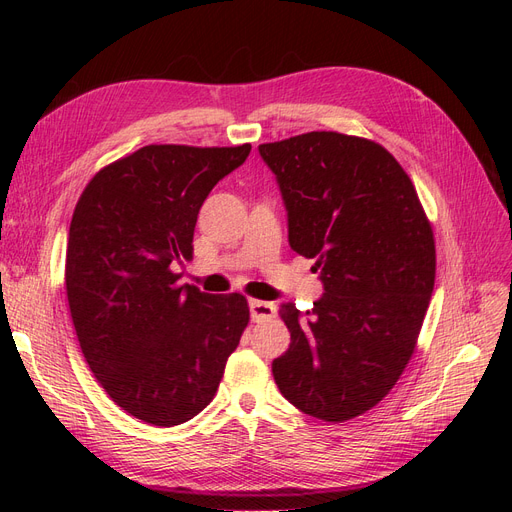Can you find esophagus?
<instances>
[{
	"label": "esophagus",
	"instance_id": "obj_1",
	"mask_svg": "<svg viewBox=\"0 0 512 512\" xmlns=\"http://www.w3.org/2000/svg\"><path fill=\"white\" fill-rule=\"evenodd\" d=\"M277 314V307L275 303L271 301H258V299H252L250 301V316L254 322H260V320H269Z\"/></svg>",
	"mask_w": 512,
	"mask_h": 512
}]
</instances>
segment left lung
Masks as SVG:
<instances>
[{
	"label": "left lung",
	"instance_id": "1",
	"mask_svg": "<svg viewBox=\"0 0 512 512\" xmlns=\"http://www.w3.org/2000/svg\"><path fill=\"white\" fill-rule=\"evenodd\" d=\"M288 213V243L314 258L322 297L282 305L290 346L277 389L320 421H348L393 389L436 280L433 232L410 177L378 143L307 132L260 145Z\"/></svg>",
	"mask_w": 512,
	"mask_h": 512
}]
</instances>
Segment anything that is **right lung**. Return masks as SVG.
<instances>
[{
    "instance_id": "right-lung-1",
    "label": "right lung",
    "mask_w": 512,
    "mask_h": 512,
    "mask_svg": "<svg viewBox=\"0 0 512 512\" xmlns=\"http://www.w3.org/2000/svg\"><path fill=\"white\" fill-rule=\"evenodd\" d=\"M252 145H149L102 168L74 209L66 292L89 369L119 408L173 427L209 406L250 309L173 271L209 192Z\"/></svg>"
}]
</instances>
